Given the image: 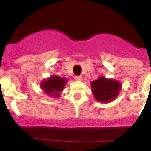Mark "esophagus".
Masks as SVG:
<instances>
[{
	"label": "esophagus",
	"instance_id": "1",
	"mask_svg": "<svg viewBox=\"0 0 151 151\" xmlns=\"http://www.w3.org/2000/svg\"><path fill=\"white\" fill-rule=\"evenodd\" d=\"M75 79L77 81H82V76H81V75L75 76Z\"/></svg>",
	"mask_w": 151,
	"mask_h": 151
}]
</instances>
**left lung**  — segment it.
<instances>
[{"label":"left lung","mask_w":151,"mask_h":151,"mask_svg":"<svg viewBox=\"0 0 151 151\" xmlns=\"http://www.w3.org/2000/svg\"><path fill=\"white\" fill-rule=\"evenodd\" d=\"M92 92L95 99L99 102H109L118 95L121 85L117 81L99 78L92 82Z\"/></svg>","instance_id":"1"}]
</instances>
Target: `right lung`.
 Returning <instances> with one entry per match:
<instances>
[{
	"label": "right lung",
	"mask_w": 151,
	"mask_h": 151,
	"mask_svg": "<svg viewBox=\"0 0 151 151\" xmlns=\"http://www.w3.org/2000/svg\"><path fill=\"white\" fill-rule=\"evenodd\" d=\"M66 82L65 78L52 76V78L41 83V87L48 95L56 97L59 96V92L63 90Z\"/></svg>",
	"instance_id": "add662e5"
}]
</instances>
